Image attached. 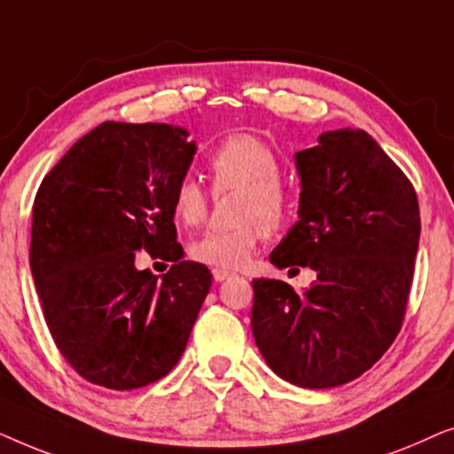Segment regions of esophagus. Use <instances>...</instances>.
Returning <instances> with one entry per match:
<instances>
[{"label":"esophagus","instance_id":"obj_1","mask_svg":"<svg viewBox=\"0 0 454 454\" xmlns=\"http://www.w3.org/2000/svg\"><path fill=\"white\" fill-rule=\"evenodd\" d=\"M213 277H215L216 283H223V281H225V278L231 277V272L221 270V269H213Z\"/></svg>","mask_w":454,"mask_h":454}]
</instances>
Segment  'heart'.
<instances>
[{
	"label": "heart",
	"mask_w": 454,
	"mask_h": 454,
	"mask_svg": "<svg viewBox=\"0 0 454 454\" xmlns=\"http://www.w3.org/2000/svg\"><path fill=\"white\" fill-rule=\"evenodd\" d=\"M210 185L216 196L238 192L233 229H213L188 247L190 258L213 269H239L252 258L266 235L283 231L294 219V190L283 182V163L269 142L239 132L223 138L207 159ZM210 198L192 177H182L171 190V215L185 227L207 219Z\"/></svg>",
	"instance_id": "obj_1"
}]
</instances>
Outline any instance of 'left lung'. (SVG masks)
Masks as SVG:
<instances>
[{
	"label": "left lung",
	"instance_id": "8db88e82",
	"mask_svg": "<svg viewBox=\"0 0 454 454\" xmlns=\"http://www.w3.org/2000/svg\"><path fill=\"white\" fill-rule=\"evenodd\" d=\"M300 221L270 254L309 266L300 295L256 278L252 333L272 372L303 388L356 380L393 345L405 318L419 244L413 184L364 129H334L295 154Z\"/></svg>",
	"mask_w": 454,
	"mask_h": 454
}]
</instances>
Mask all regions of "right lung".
<instances>
[{
  "instance_id": "right-lung-1",
  "label": "right lung",
  "mask_w": 454,
  "mask_h": 454,
  "mask_svg": "<svg viewBox=\"0 0 454 454\" xmlns=\"http://www.w3.org/2000/svg\"><path fill=\"white\" fill-rule=\"evenodd\" d=\"M167 123L105 121L80 138L36 192L30 269L49 333L84 380L132 390L169 374L213 275L188 262L171 190L194 159ZM138 249L172 262L138 271Z\"/></svg>"
}]
</instances>
